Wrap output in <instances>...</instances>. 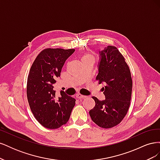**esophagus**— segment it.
<instances>
[{"label":"esophagus","mask_w":160,"mask_h":160,"mask_svg":"<svg viewBox=\"0 0 160 160\" xmlns=\"http://www.w3.org/2000/svg\"><path fill=\"white\" fill-rule=\"evenodd\" d=\"M76 98H77V99H84V98H85L86 96L82 95H81V94H77V95H76Z\"/></svg>","instance_id":"obj_1"}]
</instances>
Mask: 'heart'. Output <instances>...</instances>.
I'll return each mask as SVG.
<instances>
[{"label": "heart", "mask_w": 160, "mask_h": 160, "mask_svg": "<svg viewBox=\"0 0 160 160\" xmlns=\"http://www.w3.org/2000/svg\"><path fill=\"white\" fill-rule=\"evenodd\" d=\"M93 59V56L89 55V54H86V55H85L83 57H82V61L86 60V59Z\"/></svg>", "instance_id": "heart-1"}]
</instances>
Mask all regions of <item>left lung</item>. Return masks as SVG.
Instances as JSON below:
<instances>
[{
  "instance_id": "1",
  "label": "left lung",
  "mask_w": 160,
  "mask_h": 160,
  "mask_svg": "<svg viewBox=\"0 0 160 160\" xmlns=\"http://www.w3.org/2000/svg\"><path fill=\"white\" fill-rule=\"evenodd\" d=\"M98 75L96 80L104 83L102 88L105 99L95 97L93 109L89 111L93 122L103 128L119 124L127 114L132 91V80L123 56L115 47L108 46L99 52Z\"/></svg>"
}]
</instances>
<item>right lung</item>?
<instances>
[{
	"instance_id": "obj_1",
	"label": "right lung",
	"mask_w": 160,
	"mask_h": 160,
	"mask_svg": "<svg viewBox=\"0 0 160 160\" xmlns=\"http://www.w3.org/2000/svg\"><path fill=\"white\" fill-rule=\"evenodd\" d=\"M75 49H46L37 57L28 77L27 94L32 113L43 127L57 129L68 122L75 99L53 89L62 67Z\"/></svg>"
}]
</instances>
